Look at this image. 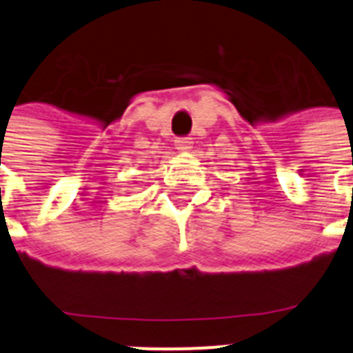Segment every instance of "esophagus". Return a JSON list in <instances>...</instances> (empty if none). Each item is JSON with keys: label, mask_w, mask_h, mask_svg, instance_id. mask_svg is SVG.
<instances>
[{"label": "esophagus", "mask_w": 353, "mask_h": 353, "mask_svg": "<svg viewBox=\"0 0 353 353\" xmlns=\"http://www.w3.org/2000/svg\"><path fill=\"white\" fill-rule=\"evenodd\" d=\"M176 148L182 150V152L192 148V138H179L176 139Z\"/></svg>", "instance_id": "1"}]
</instances>
